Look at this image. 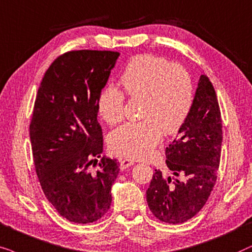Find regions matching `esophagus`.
Listing matches in <instances>:
<instances>
[{"label": "esophagus", "mask_w": 252, "mask_h": 252, "mask_svg": "<svg viewBox=\"0 0 252 252\" xmlns=\"http://www.w3.org/2000/svg\"><path fill=\"white\" fill-rule=\"evenodd\" d=\"M133 161L132 160H129V159H121L120 160V167H121V170H124V169H126L128 168V167H130V166H132L133 165Z\"/></svg>", "instance_id": "esophagus-1"}]
</instances>
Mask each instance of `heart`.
Here are the masks:
<instances>
[{
	"label": "heart",
	"mask_w": 252,
	"mask_h": 252,
	"mask_svg": "<svg viewBox=\"0 0 252 252\" xmlns=\"http://www.w3.org/2000/svg\"><path fill=\"white\" fill-rule=\"evenodd\" d=\"M124 92L144 99L142 122L126 123L110 133L113 153L131 159H147L162 139V131L173 135L187 122L193 105V83L182 65L153 54L135 56L121 75ZM126 94L114 86L100 92L96 108L109 126L124 117Z\"/></svg>",
	"instance_id": "obj_1"
}]
</instances>
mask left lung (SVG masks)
<instances>
[{
	"label": "left lung",
	"instance_id": "1",
	"mask_svg": "<svg viewBox=\"0 0 252 252\" xmlns=\"http://www.w3.org/2000/svg\"><path fill=\"white\" fill-rule=\"evenodd\" d=\"M222 143V121L216 90L205 73L200 76L192 109L166 147V165L176 177L156 169L146 191L153 216L162 222L182 223L196 216L217 182Z\"/></svg>",
	"mask_w": 252,
	"mask_h": 252
}]
</instances>
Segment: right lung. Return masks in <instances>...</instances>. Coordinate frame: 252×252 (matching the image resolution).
Segmentation results:
<instances>
[{"label":"right lung","mask_w":252,"mask_h":252,"mask_svg":"<svg viewBox=\"0 0 252 252\" xmlns=\"http://www.w3.org/2000/svg\"><path fill=\"white\" fill-rule=\"evenodd\" d=\"M119 56L91 49L62 54L47 69L34 101L30 138L35 173L48 202L71 222H94L112 203L120 163L101 157L96 102ZM91 164L99 166L95 173Z\"/></svg>","instance_id":"1"}]
</instances>
